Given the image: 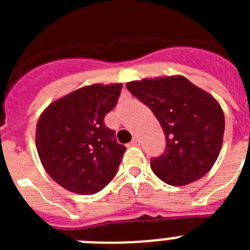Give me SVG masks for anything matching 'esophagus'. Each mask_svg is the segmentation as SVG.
<instances>
[{
  "instance_id": "esophagus-1",
  "label": "esophagus",
  "mask_w": 250,
  "mask_h": 250,
  "mask_svg": "<svg viewBox=\"0 0 250 250\" xmlns=\"http://www.w3.org/2000/svg\"><path fill=\"white\" fill-rule=\"evenodd\" d=\"M130 144H131L132 146H139V145H140V141H139L138 138H134L131 140V143H130Z\"/></svg>"
}]
</instances>
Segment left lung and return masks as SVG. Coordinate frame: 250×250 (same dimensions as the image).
<instances>
[{"label":"left lung","instance_id":"obj_1","mask_svg":"<svg viewBox=\"0 0 250 250\" xmlns=\"http://www.w3.org/2000/svg\"><path fill=\"white\" fill-rule=\"evenodd\" d=\"M126 87L151 110L165 134L164 152L150 159L154 174L173 187L204 176L224 135V114L215 99L183 76L132 81Z\"/></svg>","mask_w":250,"mask_h":250}]
</instances>
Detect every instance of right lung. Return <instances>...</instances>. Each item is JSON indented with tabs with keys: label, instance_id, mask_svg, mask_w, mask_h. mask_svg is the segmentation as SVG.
Masks as SVG:
<instances>
[{
	"label": "right lung",
	"instance_id": "obj_1",
	"mask_svg": "<svg viewBox=\"0 0 250 250\" xmlns=\"http://www.w3.org/2000/svg\"><path fill=\"white\" fill-rule=\"evenodd\" d=\"M121 83L85 86L51 104L36 127L39 156L48 175L67 190L90 195L118 173L126 147L104 118L118 104Z\"/></svg>",
	"mask_w": 250,
	"mask_h": 250
}]
</instances>
